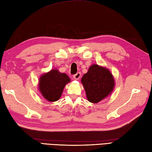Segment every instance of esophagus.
<instances>
[{
	"label": "esophagus",
	"mask_w": 152,
	"mask_h": 152,
	"mask_svg": "<svg viewBox=\"0 0 152 152\" xmlns=\"http://www.w3.org/2000/svg\"><path fill=\"white\" fill-rule=\"evenodd\" d=\"M75 80H78L80 77H81V73L80 72H77L76 74H74V75L73 76Z\"/></svg>",
	"instance_id": "esophagus-1"
}]
</instances>
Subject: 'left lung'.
I'll list each match as a JSON object with an SVG mask.
<instances>
[{
  "instance_id": "left-lung-1",
  "label": "left lung",
  "mask_w": 152,
  "mask_h": 152,
  "mask_svg": "<svg viewBox=\"0 0 152 152\" xmlns=\"http://www.w3.org/2000/svg\"><path fill=\"white\" fill-rule=\"evenodd\" d=\"M82 83L90 102L96 103L103 99L113 90L114 79L105 68L92 65L82 78Z\"/></svg>"
}]
</instances>
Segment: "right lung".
<instances>
[{
	"instance_id": "obj_1",
	"label": "right lung",
	"mask_w": 152,
	"mask_h": 152,
	"mask_svg": "<svg viewBox=\"0 0 152 152\" xmlns=\"http://www.w3.org/2000/svg\"><path fill=\"white\" fill-rule=\"evenodd\" d=\"M70 81L66 74L59 72L57 70H51L41 76L39 88L47 101L56 102L61 97L65 85Z\"/></svg>"
}]
</instances>
